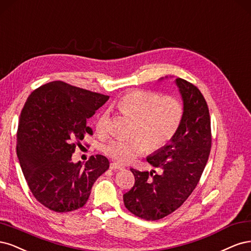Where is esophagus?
Segmentation results:
<instances>
[{"label": "esophagus", "instance_id": "34e87169", "mask_svg": "<svg viewBox=\"0 0 251 251\" xmlns=\"http://www.w3.org/2000/svg\"><path fill=\"white\" fill-rule=\"evenodd\" d=\"M109 167L111 170H123L124 169V167L122 165H120L118 163H111Z\"/></svg>", "mask_w": 251, "mask_h": 251}]
</instances>
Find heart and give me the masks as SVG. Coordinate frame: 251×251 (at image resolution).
<instances>
[{
    "label": "heart",
    "mask_w": 251,
    "mask_h": 251,
    "mask_svg": "<svg viewBox=\"0 0 251 251\" xmlns=\"http://www.w3.org/2000/svg\"><path fill=\"white\" fill-rule=\"evenodd\" d=\"M124 115L136 120L128 140H112L105 144V154L119 163L127 164L146 152L159 150L173 140L182 123L184 106L173 96H164L155 91L136 90L125 94L117 103ZM110 126V112H101L96 123L97 131L106 135Z\"/></svg>",
    "instance_id": "b5f03b06"
}]
</instances>
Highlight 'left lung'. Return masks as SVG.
Masks as SVG:
<instances>
[{"label": "left lung", "mask_w": 251, "mask_h": 251, "mask_svg": "<svg viewBox=\"0 0 251 251\" xmlns=\"http://www.w3.org/2000/svg\"><path fill=\"white\" fill-rule=\"evenodd\" d=\"M176 84L183 100L182 123L171 143L147 158L160 172L130 169L135 182L123 195L128 211L148 221L163 219L183 204L198 184L211 152V118L203 95L184 79L177 78Z\"/></svg>", "instance_id": "8db88e82"}]
</instances>
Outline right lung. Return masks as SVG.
<instances>
[{
	"label": "right lung",
	"mask_w": 251,
	"mask_h": 251,
	"mask_svg": "<svg viewBox=\"0 0 251 251\" xmlns=\"http://www.w3.org/2000/svg\"><path fill=\"white\" fill-rule=\"evenodd\" d=\"M109 97L63 81H53L31 93L22 109L17 154L30 191L38 202L57 213L82 207L94 182L107 171L108 159L91 156L72 163V154L86 133V121Z\"/></svg>",
	"instance_id": "add662e5"
}]
</instances>
